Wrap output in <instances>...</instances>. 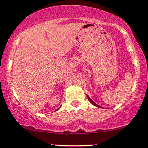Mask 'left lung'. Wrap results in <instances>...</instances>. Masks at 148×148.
<instances>
[{
  "label": "left lung",
  "instance_id": "8db88e82",
  "mask_svg": "<svg viewBox=\"0 0 148 148\" xmlns=\"http://www.w3.org/2000/svg\"><path fill=\"white\" fill-rule=\"evenodd\" d=\"M88 99H89V100H90V102H91L92 103V104H93V105H95V106H99V107H100L99 106H98V105H97V104H96V103H95V102H94V101H92V99H90V97H88Z\"/></svg>",
  "mask_w": 148,
  "mask_h": 148
}]
</instances>
